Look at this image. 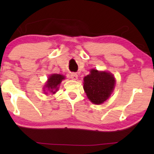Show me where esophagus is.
<instances>
[{
	"label": "esophagus",
	"mask_w": 154,
	"mask_h": 154,
	"mask_svg": "<svg viewBox=\"0 0 154 154\" xmlns=\"http://www.w3.org/2000/svg\"><path fill=\"white\" fill-rule=\"evenodd\" d=\"M70 77L73 79V80H76V79H77V78H78V75H77V74L76 73H72L71 75H70Z\"/></svg>",
	"instance_id": "34e87169"
}]
</instances>
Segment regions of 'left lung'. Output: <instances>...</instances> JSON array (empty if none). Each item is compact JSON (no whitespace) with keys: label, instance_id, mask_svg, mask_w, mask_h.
<instances>
[{"label":"left lung","instance_id":"obj_1","mask_svg":"<svg viewBox=\"0 0 154 154\" xmlns=\"http://www.w3.org/2000/svg\"><path fill=\"white\" fill-rule=\"evenodd\" d=\"M115 82V78L110 72H99L93 69L90 75L84 77L83 88L88 99L98 105L110 97Z\"/></svg>","mask_w":154,"mask_h":154}]
</instances>
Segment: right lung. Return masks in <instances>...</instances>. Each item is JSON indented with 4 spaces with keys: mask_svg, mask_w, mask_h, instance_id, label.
<instances>
[{
    "mask_svg": "<svg viewBox=\"0 0 154 154\" xmlns=\"http://www.w3.org/2000/svg\"><path fill=\"white\" fill-rule=\"evenodd\" d=\"M64 79V76L59 75V74H53V75H50V77L48 79L46 84L45 85V87L43 88V91L45 92L48 91L54 94L55 93H56V91H58L59 85L61 84V81ZM45 93L46 94L47 93Z\"/></svg>",
    "mask_w": 154,
    "mask_h": 154,
    "instance_id": "right-lung-1",
    "label": "right lung"
}]
</instances>
